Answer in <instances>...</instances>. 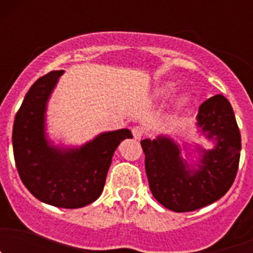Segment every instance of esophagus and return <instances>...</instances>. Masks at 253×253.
<instances>
[{
    "label": "esophagus",
    "instance_id": "obj_1",
    "mask_svg": "<svg viewBox=\"0 0 253 253\" xmlns=\"http://www.w3.org/2000/svg\"><path fill=\"white\" fill-rule=\"evenodd\" d=\"M131 133H133L134 139L139 140L140 138L143 137V134H144V129H143L142 126H134V128L131 129Z\"/></svg>",
    "mask_w": 253,
    "mask_h": 253
}]
</instances>
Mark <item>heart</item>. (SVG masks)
Here are the masks:
<instances>
[{
    "instance_id": "heart-1",
    "label": "heart",
    "mask_w": 253,
    "mask_h": 253,
    "mask_svg": "<svg viewBox=\"0 0 253 253\" xmlns=\"http://www.w3.org/2000/svg\"><path fill=\"white\" fill-rule=\"evenodd\" d=\"M177 90V86H176L173 82H166V84L158 86L156 90L153 91V99L154 100H166L169 97H171L173 93ZM191 104V95L189 92H185L182 95H180L177 97L175 102V110L182 111L185 110L186 107H189V105Z\"/></svg>"
}]
</instances>
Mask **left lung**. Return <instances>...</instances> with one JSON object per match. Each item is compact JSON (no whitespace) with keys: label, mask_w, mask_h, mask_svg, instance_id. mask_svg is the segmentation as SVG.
<instances>
[{"label":"left lung","mask_w":253,"mask_h":253,"mask_svg":"<svg viewBox=\"0 0 253 253\" xmlns=\"http://www.w3.org/2000/svg\"><path fill=\"white\" fill-rule=\"evenodd\" d=\"M198 128L213 149L196 147L195 166L181 157V149L169 137L140 142L146 154L149 189L160 204L172 211H194L216 202L231 189L241 156V133L233 109L223 95L208 99L199 107Z\"/></svg>","instance_id":"8db88e82"}]
</instances>
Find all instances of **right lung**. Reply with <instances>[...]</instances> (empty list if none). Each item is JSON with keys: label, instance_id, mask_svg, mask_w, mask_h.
Instances as JSON below:
<instances>
[{"label": "right lung", "instance_id": "1", "mask_svg": "<svg viewBox=\"0 0 253 253\" xmlns=\"http://www.w3.org/2000/svg\"><path fill=\"white\" fill-rule=\"evenodd\" d=\"M62 75L63 71H51L30 87L15 116L12 148L22 184L35 198L76 209L101 195L114 152L133 135L129 129H119L99 134L81 147L53 146L45 134V111Z\"/></svg>", "mask_w": 253, "mask_h": 253}]
</instances>
